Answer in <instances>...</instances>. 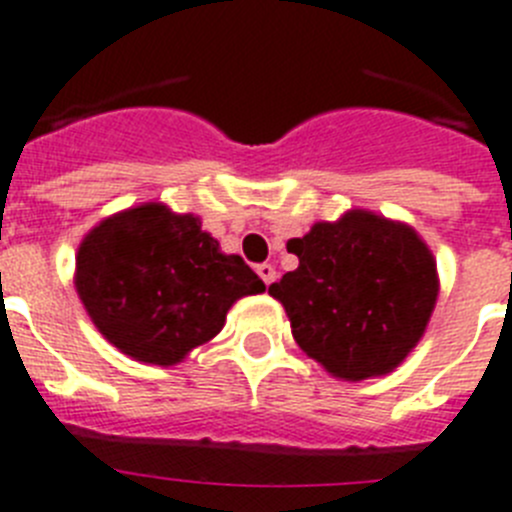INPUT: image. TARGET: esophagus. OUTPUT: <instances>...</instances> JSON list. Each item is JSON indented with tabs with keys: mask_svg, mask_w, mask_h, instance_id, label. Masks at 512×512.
Instances as JSON below:
<instances>
[{
	"mask_svg": "<svg viewBox=\"0 0 512 512\" xmlns=\"http://www.w3.org/2000/svg\"><path fill=\"white\" fill-rule=\"evenodd\" d=\"M256 272H259V277L264 279V285H272L274 279H277V272H274L272 264H259L256 266Z\"/></svg>",
	"mask_w": 512,
	"mask_h": 512,
	"instance_id": "esophagus-1",
	"label": "esophagus"
}]
</instances>
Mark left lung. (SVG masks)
<instances>
[{
	"label": "left lung",
	"instance_id": "obj_1",
	"mask_svg": "<svg viewBox=\"0 0 512 512\" xmlns=\"http://www.w3.org/2000/svg\"><path fill=\"white\" fill-rule=\"evenodd\" d=\"M287 251L298 269L269 287L292 336L334 378L365 381L399 368L438 300V266L414 227L365 209L316 222Z\"/></svg>",
	"mask_w": 512,
	"mask_h": 512
}]
</instances>
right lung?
<instances>
[{"instance_id":"obj_1","label":"right lung","mask_w":512,"mask_h":512,"mask_svg":"<svg viewBox=\"0 0 512 512\" xmlns=\"http://www.w3.org/2000/svg\"><path fill=\"white\" fill-rule=\"evenodd\" d=\"M74 287L98 331L131 360L176 365L225 326L235 300L266 285L194 214L147 202L82 238Z\"/></svg>"}]
</instances>
